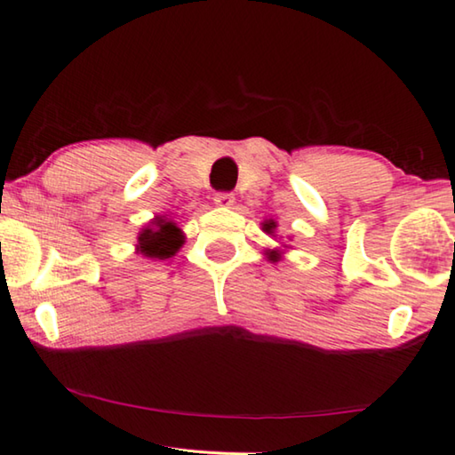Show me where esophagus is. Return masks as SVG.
Wrapping results in <instances>:
<instances>
[{
	"mask_svg": "<svg viewBox=\"0 0 455 455\" xmlns=\"http://www.w3.org/2000/svg\"><path fill=\"white\" fill-rule=\"evenodd\" d=\"M214 204L220 208H230L235 204V196L228 194V191H220V194L214 196Z\"/></svg>",
	"mask_w": 455,
	"mask_h": 455,
	"instance_id": "obj_1",
	"label": "esophagus"
}]
</instances>
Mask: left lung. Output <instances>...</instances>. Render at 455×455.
<instances>
[{
  "label": "left lung",
  "mask_w": 455,
  "mask_h": 455,
  "mask_svg": "<svg viewBox=\"0 0 455 455\" xmlns=\"http://www.w3.org/2000/svg\"><path fill=\"white\" fill-rule=\"evenodd\" d=\"M261 227H264V230H266L267 235H274V230H276V222L266 220ZM266 255H267V259H270V261H278L280 259V251H276V249H267Z\"/></svg>",
  "instance_id": "obj_1"
}]
</instances>
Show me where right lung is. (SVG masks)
<instances>
[{
    "instance_id": "add662e5",
    "label": "right lung",
    "mask_w": 455,
    "mask_h": 455,
    "mask_svg": "<svg viewBox=\"0 0 455 455\" xmlns=\"http://www.w3.org/2000/svg\"><path fill=\"white\" fill-rule=\"evenodd\" d=\"M185 243V236L177 222L166 216H156L148 227L138 235L136 251L150 259H169L175 255Z\"/></svg>"
}]
</instances>
